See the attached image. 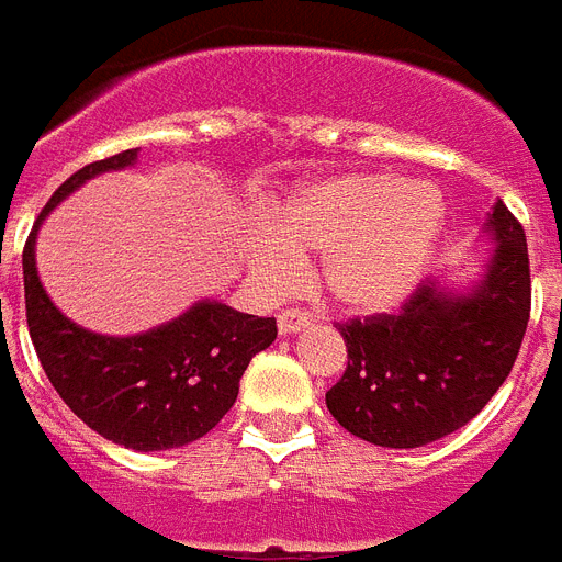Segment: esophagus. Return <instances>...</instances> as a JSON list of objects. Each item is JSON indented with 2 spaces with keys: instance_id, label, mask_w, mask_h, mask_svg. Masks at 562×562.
<instances>
[{
  "instance_id": "34e87169",
  "label": "esophagus",
  "mask_w": 562,
  "mask_h": 562,
  "mask_svg": "<svg viewBox=\"0 0 562 562\" xmlns=\"http://www.w3.org/2000/svg\"><path fill=\"white\" fill-rule=\"evenodd\" d=\"M311 323V317L305 314V311H282L280 317H277V328H280L282 337H289V334H296L303 331L305 325Z\"/></svg>"
}]
</instances>
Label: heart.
Returning <instances> with one entry per match:
<instances>
[{"instance_id":"1","label":"heart","mask_w":562,"mask_h":562,"mask_svg":"<svg viewBox=\"0 0 562 562\" xmlns=\"http://www.w3.org/2000/svg\"><path fill=\"white\" fill-rule=\"evenodd\" d=\"M271 231L248 257L259 285L285 289L300 257L319 254V289L339 308L385 314L426 277L446 234V202L428 182L342 173L296 188L273 211Z\"/></svg>"}]
</instances>
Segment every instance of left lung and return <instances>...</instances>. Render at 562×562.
Returning <instances> with one entry per match:
<instances>
[{
	"label": "left lung",
	"mask_w": 562,
	"mask_h": 562,
	"mask_svg": "<svg viewBox=\"0 0 562 562\" xmlns=\"http://www.w3.org/2000/svg\"><path fill=\"white\" fill-rule=\"evenodd\" d=\"M483 234L494 245L477 280H431L400 314L339 325L348 366L325 405L353 437L419 449L463 428L506 383L529 325V248L499 200Z\"/></svg>",
	"instance_id": "obj_1"
}]
</instances>
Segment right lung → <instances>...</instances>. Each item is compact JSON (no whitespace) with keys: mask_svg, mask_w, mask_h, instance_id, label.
Returning a JSON list of instances; mask_svg holds the SVG:
<instances>
[{"mask_svg":"<svg viewBox=\"0 0 562 562\" xmlns=\"http://www.w3.org/2000/svg\"><path fill=\"white\" fill-rule=\"evenodd\" d=\"M139 148L85 165L56 188L22 251L27 331L56 394L85 426L134 451L179 449L200 440L237 403L254 353L277 339V319L200 300L186 314L134 337L88 331L56 308L36 271L45 216L108 171H125Z\"/></svg>","mask_w":562,"mask_h":562,"instance_id":"right-lung-1","label":"right lung"}]
</instances>
